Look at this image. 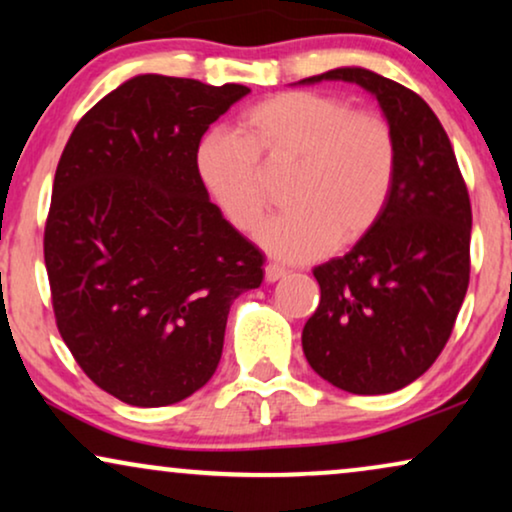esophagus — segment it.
Returning a JSON list of instances; mask_svg holds the SVG:
<instances>
[{
  "mask_svg": "<svg viewBox=\"0 0 512 512\" xmlns=\"http://www.w3.org/2000/svg\"><path fill=\"white\" fill-rule=\"evenodd\" d=\"M286 274H288V271L283 267H278V264H267V267H264V278H267V283L281 281V278Z\"/></svg>",
  "mask_w": 512,
  "mask_h": 512,
  "instance_id": "34e87169",
  "label": "esophagus"
}]
</instances>
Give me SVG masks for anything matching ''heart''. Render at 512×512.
<instances>
[{"instance_id":"1","label":"heart","mask_w":512,"mask_h":512,"mask_svg":"<svg viewBox=\"0 0 512 512\" xmlns=\"http://www.w3.org/2000/svg\"><path fill=\"white\" fill-rule=\"evenodd\" d=\"M267 170L295 167L293 210L257 229V243L281 262H309L371 234L390 203L399 151L390 122L316 92H283L252 106L243 134L212 129L198 141L200 186L226 222L250 231L267 208Z\"/></svg>"}]
</instances>
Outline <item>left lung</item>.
Here are the masks:
<instances>
[{"instance_id":"left-lung-1","label":"left lung","mask_w":512,"mask_h":512,"mask_svg":"<svg viewBox=\"0 0 512 512\" xmlns=\"http://www.w3.org/2000/svg\"><path fill=\"white\" fill-rule=\"evenodd\" d=\"M352 82L375 96L397 139L390 203L347 255L314 269L321 302L302 349L323 380L352 394L397 392L449 340L470 281L472 210L442 122L416 92L366 68L300 84Z\"/></svg>"}]
</instances>
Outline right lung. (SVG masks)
<instances>
[{
  "label": "right lung",
  "mask_w": 512,
  "mask_h": 512,
  "mask_svg": "<svg viewBox=\"0 0 512 512\" xmlns=\"http://www.w3.org/2000/svg\"><path fill=\"white\" fill-rule=\"evenodd\" d=\"M250 89L137 75L103 96L58 160L44 229L56 326L101 390L141 409L200 390L262 252L200 186L198 141Z\"/></svg>",
  "instance_id": "add662e5"
}]
</instances>
